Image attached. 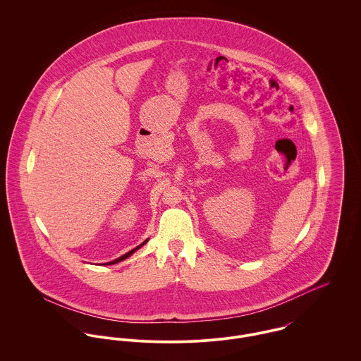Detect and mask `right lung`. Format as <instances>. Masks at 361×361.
<instances>
[{
  "mask_svg": "<svg viewBox=\"0 0 361 361\" xmlns=\"http://www.w3.org/2000/svg\"><path fill=\"white\" fill-rule=\"evenodd\" d=\"M147 242H149V239H147V240H145V242H143V243H142V245H139V246H137V247H135V249H132V250H130V252H128V253H126V255H123V256H121V257H118V258H116V259H112V261H109V262H106V264H105V265H111V264H116V262H119V261H122V259H125V258L130 257V256H132V255H133V253H135V252H136V250H139V249H140V247H142V246H145V245H146V243H147Z\"/></svg>",
  "mask_w": 361,
  "mask_h": 361,
  "instance_id": "1",
  "label": "right lung"
}]
</instances>
